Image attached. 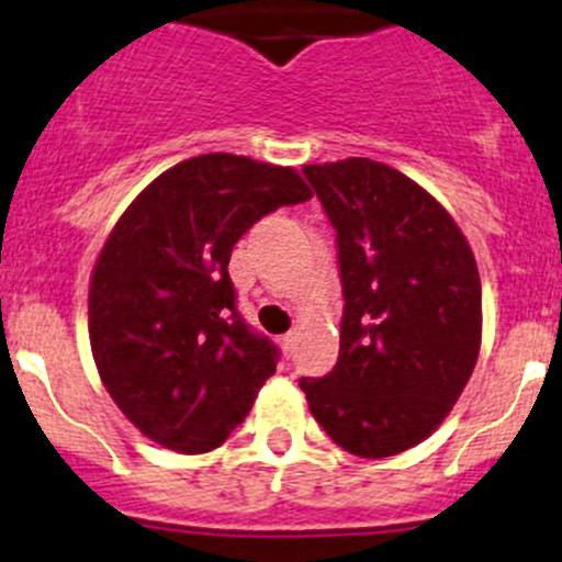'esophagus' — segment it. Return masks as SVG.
Segmentation results:
<instances>
[{
    "instance_id": "obj_1",
    "label": "esophagus",
    "mask_w": 562,
    "mask_h": 562,
    "mask_svg": "<svg viewBox=\"0 0 562 562\" xmlns=\"http://www.w3.org/2000/svg\"><path fill=\"white\" fill-rule=\"evenodd\" d=\"M280 345H282V350H285V353H293V348H296V331L282 334Z\"/></svg>"
}]
</instances>
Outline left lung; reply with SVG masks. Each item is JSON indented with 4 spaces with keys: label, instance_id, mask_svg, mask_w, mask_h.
<instances>
[{
    "label": "left lung",
    "instance_id": "8db88e82",
    "mask_svg": "<svg viewBox=\"0 0 562 562\" xmlns=\"http://www.w3.org/2000/svg\"><path fill=\"white\" fill-rule=\"evenodd\" d=\"M337 231V364L302 378L328 438L356 457L422 443L462 394L481 345V280L457 223L405 173L367 160L304 166Z\"/></svg>",
    "mask_w": 562,
    "mask_h": 562
}]
</instances>
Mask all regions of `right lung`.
Wrapping results in <instances>:
<instances>
[{
	"instance_id": "add662e5",
	"label": "right lung",
	"mask_w": 562,
	"mask_h": 562,
	"mask_svg": "<svg viewBox=\"0 0 562 562\" xmlns=\"http://www.w3.org/2000/svg\"><path fill=\"white\" fill-rule=\"evenodd\" d=\"M310 198L291 168L217 151L157 176L122 214L94 266L89 337L146 438L201 454L245 422L280 348L241 317L231 252L260 217Z\"/></svg>"
}]
</instances>
